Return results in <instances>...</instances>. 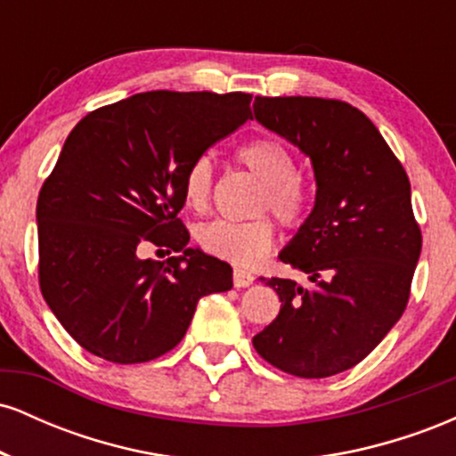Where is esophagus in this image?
Listing matches in <instances>:
<instances>
[{
  "mask_svg": "<svg viewBox=\"0 0 456 456\" xmlns=\"http://www.w3.org/2000/svg\"><path fill=\"white\" fill-rule=\"evenodd\" d=\"M253 281H255V276L250 274V272H246V270H240V268H235L233 270V285L238 287H248V285H253Z\"/></svg>",
  "mask_w": 456,
  "mask_h": 456,
  "instance_id": "34e87169",
  "label": "esophagus"
}]
</instances>
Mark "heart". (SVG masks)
I'll return each instance as SVG.
<instances>
[{
  "instance_id": "1",
  "label": "heart",
  "mask_w": 456,
  "mask_h": 456,
  "mask_svg": "<svg viewBox=\"0 0 456 456\" xmlns=\"http://www.w3.org/2000/svg\"><path fill=\"white\" fill-rule=\"evenodd\" d=\"M238 160L261 182L257 212L270 210L287 227L306 216L311 195L297 177L296 156L276 139H255L238 150ZM212 162L197 159L184 177V201L191 210L203 212L212 197ZM197 244L203 253L229 264L248 268L274 244V224L268 218L246 223L214 221L197 229Z\"/></svg>"
}]
</instances>
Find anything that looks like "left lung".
Here are the masks:
<instances>
[{
    "label": "left lung",
    "instance_id": "1",
    "mask_svg": "<svg viewBox=\"0 0 456 456\" xmlns=\"http://www.w3.org/2000/svg\"><path fill=\"white\" fill-rule=\"evenodd\" d=\"M255 119L294 143L315 171V206L282 264L311 285L264 279L281 311L253 345L296 378L343 373L399 322L422 248L405 169L362 111L311 96L255 98Z\"/></svg>",
    "mask_w": 456,
    "mask_h": 456
}]
</instances>
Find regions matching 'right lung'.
Instances as JSON below:
<instances>
[{
	"mask_svg": "<svg viewBox=\"0 0 456 456\" xmlns=\"http://www.w3.org/2000/svg\"><path fill=\"white\" fill-rule=\"evenodd\" d=\"M250 94L143 92L87 113L36 206L46 305L83 349L118 364L184 338L197 302L233 287L232 265L188 246L177 218L188 167L250 118ZM143 243L177 252L156 266Z\"/></svg>",
	"mask_w": 456,
	"mask_h": 456,
	"instance_id": "right-lung-1",
	"label": "right lung"
}]
</instances>
